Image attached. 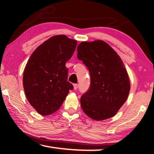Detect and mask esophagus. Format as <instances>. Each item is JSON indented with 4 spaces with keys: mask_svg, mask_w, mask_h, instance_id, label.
Instances as JSON below:
<instances>
[{
    "mask_svg": "<svg viewBox=\"0 0 154 154\" xmlns=\"http://www.w3.org/2000/svg\"><path fill=\"white\" fill-rule=\"evenodd\" d=\"M73 87H74V90H76L78 88V84H77V83H75V84H73Z\"/></svg>",
    "mask_w": 154,
    "mask_h": 154,
    "instance_id": "1",
    "label": "esophagus"
}]
</instances>
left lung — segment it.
I'll use <instances>...</instances> for the list:
<instances>
[{
  "mask_svg": "<svg viewBox=\"0 0 154 154\" xmlns=\"http://www.w3.org/2000/svg\"><path fill=\"white\" fill-rule=\"evenodd\" d=\"M77 58L90 73L89 89L81 97V106L96 121L114 116L127 100L130 81L118 54L103 41L82 42L77 47Z\"/></svg>",
  "mask_w": 154,
  "mask_h": 154,
  "instance_id": "1",
  "label": "left lung"
}]
</instances>
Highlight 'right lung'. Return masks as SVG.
I'll use <instances>...</instances> for the list:
<instances>
[{
    "mask_svg": "<svg viewBox=\"0 0 154 154\" xmlns=\"http://www.w3.org/2000/svg\"><path fill=\"white\" fill-rule=\"evenodd\" d=\"M77 41L65 35L54 36L34 51L23 75L28 102L38 113L52 114L60 107L69 90L66 62L71 58Z\"/></svg>",
    "mask_w": 154,
    "mask_h": 154,
    "instance_id": "right-lung-1",
    "label": "right lung"
}]
</instances>
